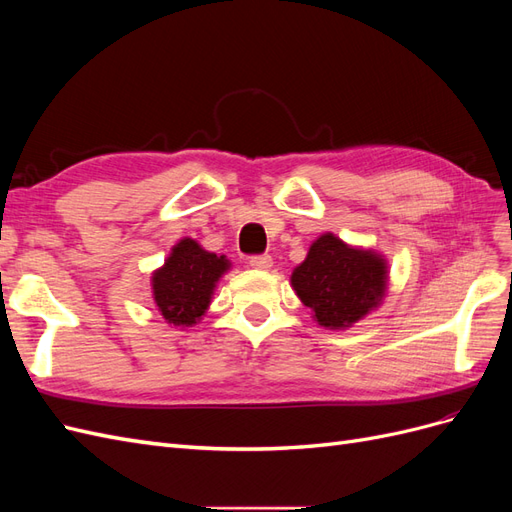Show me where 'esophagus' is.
<instances>
[{"label": "esophagus", "mask_w": 512, "mask_h": 512, "mask_svg": "<svg viewBox=\"0 0 512 512\" xmlns=\"http://www.w3.org/2000/svg\"><path fill=\"white\" fill-rule=\"evenodd\" d=\"M271 265H273V258L269 254H258V256L250 258V267H254V269L267 271V269H271Z\"/></svg>", "instance_id": "obj_1"}]
</instances>
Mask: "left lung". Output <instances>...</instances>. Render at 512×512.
I'll use <instances>...</instances> for the list:
<instances>
[{
  "label": "left lung",
  "mask_w": 512,
  "mask_h": 512,
  "mask_svg": "<svg viewBox=\"0 0 512 512\" xmlns=\"http://www.w3.org/2000/svg\"><path fill=\"white\" fill-rule=\"evenodd\" d=\"M290 282L320 327L344 329L380 305L386 262L374 252L348 247L327 232L309 247Z\"/></svg>",
  "instance_id": "1"
}]
</instances>
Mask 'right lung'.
<instances>
[{
  "instance_id": "add662e5",
  "label": "right lung",
  "mask_w": 512,
  "mask_h": 512,
  "mask_svg": "<svg viewBox=\"0 0 512 512\" xmlns=\"http://www.w3.org/2000/svg\"><path fill=\"white\" fill-rule=\"evenodd\" d=\"M226 256L203 250L194 239H181L164 267L153 273V301L166 322L192 327L207 312L211 294L228 271Z\"/></svg>"
}]
</instances>
